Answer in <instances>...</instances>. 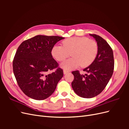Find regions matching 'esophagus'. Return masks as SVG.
<instances>
[{
    "label": "esophagus",
    "instance_id": "1",
    "mask_svg": "<svg viewBox=\"0 0 129 129\" xmlns=\"http://www.w3.org/2000/svg\"><path fill=\"white\" fill-rule=\"evenodd\" d=\"M69 73V71H66V70H63V74H67V73Z\"/></svg>",
    "mask_w": 129,
    "mask_h": 129
}]
</instances>
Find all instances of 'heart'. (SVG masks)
I'll return each instance as SVG.
<instances>
[{
    "label": "heart",
    "instance_id": "b5f03b06",
    "mask_svg": "<svg viewBox=\"0 0 129 129\" xmlns=\"http://www.w3.org/2000/svg\"><path fill=\"white\" fill-rule=\"evenodd\" d=\"M63 46L54 45L51 50L54 58L62 61L69 56L73 57L64 61L61 67L64 70L75 69L81 65L86 67L90 65L98 53V46L95 41L89 40L87 37H72L62 42Z\"/></svg>",
    "mask_w": 129,
    "mask_h": 129
}]
</instances>
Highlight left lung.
<instances>
[{
    "instance_id": "obj_1",
    "label": "left lung",
    "mask_w": 129,
    "mask_h": 129,
    "mask_svg": "<svg viewBox=\"0 0 129 129\" xmlns=\"http://www.w3.org/2000/svg\"><path fill=\"white\" fill-rule=\"evenodd\" d=\"M89 35L97 42V55L92 63L83 69L88 74L81 75L78 71L72 72L74 76L72 83L74 91L78 96L86 99L94 97L103 90L114 69V54L110 45L100 36Z\"/></svg>"
}]
</instances>
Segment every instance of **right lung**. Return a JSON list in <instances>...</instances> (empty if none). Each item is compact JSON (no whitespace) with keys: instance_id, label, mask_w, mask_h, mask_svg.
<instances>
[{"instance_id":"add662e5","label":"right lung","mask_w":129,"mask_h":129,"mask_svg":"<svg viewBox=\"0 0 129 129\" xmlns=\"http://www.w3.org/2000/svg\"><path fill=\"white\" fill-rule=\"evenodd\" d=\"M64 38L38 35L22 42L13 61L14 75L26 95L36 100L48 98L63 76L51 53L53 47Z\"/></svg>"}]
</instances>
